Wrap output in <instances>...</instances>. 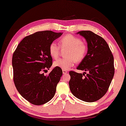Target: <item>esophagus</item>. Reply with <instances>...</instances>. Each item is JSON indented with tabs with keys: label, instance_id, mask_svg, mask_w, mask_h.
Instances as JSON below:
<instances>
[{
	"label": "esophagus",
	"instance_id": "1",
	"mask_svg": "<svg viewBox=\"0 0 126 126\" xmlns=\"http://www.w3.org/2000/svg\"><path fill=\"white\" fill-rule=\"evenodd\" d=\"M62 71H63V74H66L67 72H68V71L66 70H63Z\"/></svg>",
	"mask_w": 126,
	"mask_h": 126
}]
</instances>
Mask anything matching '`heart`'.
<instances>
[{"instance_id": "1", "label": "heart", "mask_w": 126, "mask_h": 126, "mask_svg": "<svg viewBox=\"0 0 126 126\" xmlns=\"http://www.w3.org/2000/svg\"><path fill=\"white\" fill-rule=\"evenodd\" d=\"M59 45L62 48H67L65 53L67 58L58 59L54 62L55 67L63 70H68L77 63L82 62L86 58L88 52V47L85 42L79 37L71 34H67L59 40ZM59 46L55 42H52L49 46L48 51L50 56L56 59L59 55Z\"/></svg>"}]
</instances>
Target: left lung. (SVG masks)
<instances>
[{"label": "left lung", "mask_w": 126, "mask_h": 126, "mask_svg": "<svg viewBox=\"0 0 126 126\" xmlns=\"http://www.w3.org/2000/svg\"><path fill=\"white\" fill-rule=\"evenodd\" d=\"M86 39L88 52L77 67L88 73L69 72V86L72 94L86 102L102 98L109 90L114 75V56L109 45L102 37L90 31L78 32ZM85 73V72H84Z\"/></svg>", "instance_id": "1"}]
</instances>
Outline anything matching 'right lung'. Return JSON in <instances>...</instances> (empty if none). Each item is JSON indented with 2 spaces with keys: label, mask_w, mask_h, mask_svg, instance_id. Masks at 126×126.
<instances>
[{
  "label": "right lung",
  "mask_w": 126,
  "mask_h": 126,
  "mask_svg": "<svg viewBox=\"0 0 126 126\" xmlns=\"http://www.w3.org/2000/svg\"><path fill=\"white\" fill-rule=\"evenodd\" d=\"M62 35L51 31L36 32L23 38L12 55L16 88L22 97L34 105L46 103L55 94L62 70L56 67L48 75L44 72L52 64L49 46Z\"/></svg>",
  "instance_id": "obj_1"
}]
</instances>
